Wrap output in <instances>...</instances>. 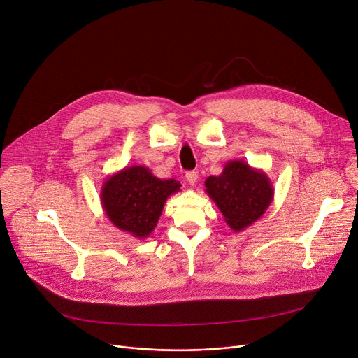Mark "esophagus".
<instances>
[{
  "label": "esophagus",
  "mask_w": 358,
  "mask_h": 358,
  "mask_svg": "<svg viewBox=\"0 0 358 358\" xmlns=\"http://www.w3.org/2000/svg\"><path fill=\"white\" fill-rule=\"evenodd\" d=\"M185 178H187V182H188L189 185H195V184H196V180H198V173H195V171H188V173L185 174Z\"/></svg>",
  "instance_id": "1"
}]
</instances>
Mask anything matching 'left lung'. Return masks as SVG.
I'll return each instance as SVG.
<instances>
[{"instance_id":"8db88e82","label":"left lung","mask_w":358,"mask_h":358,"mask_svg":"<svg viewBox=\"0 0 358 358\" xmlns=\"http://www.w3.org/2000/svg\"><path fill=\"white\" fill-rule=\"evenodd\" d=\"M205 192L234 231L259 220L274 198V188L267 174L243 160H230L219 176L208 177Z\"/></svg>"}]
</instances>
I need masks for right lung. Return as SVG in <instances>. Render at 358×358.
<instances>
[{"label": "right lung", "mask_w": 358, "mask_h": 358, "mask_svg": "<svg viewBox=\"0 0 358 358\" xmlns=\"http://www.w3.org/2000/svg\"><path fill=\"white\" fill-rule=\"evenodd\" d=\"M180 188V181L160 180L149 167L131 166L105 180L101 203L115 227L145 239L157 226L169 196Z\"/></svg>", "instance_id": "right-lung-1"}]
</instances>
